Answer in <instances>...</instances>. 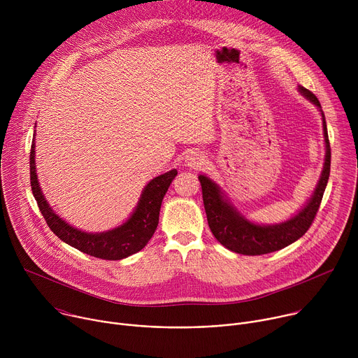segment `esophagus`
I'll list each match as a JSON object with an SVG mask.
<instances>
[{
	"instance_id": "obj_1",
	"label": "esophagus",
	"mask_w": 358,
	"mask_h": 358,
	"mask_svg": "<svg viewBox=\"0 0 358 358\" xmlns=\"http://www.w3.org/2000/svg\"><path fill=\"white\" fill-rule=\"evenodd\" d=\"M207 163V156L201 150H189L185 155V164L189 169H199Z\"/></svg>"
}]
</instances>
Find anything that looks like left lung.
Returning <instances> with one entry per match:
<instances>
[{
  "label": "left lung",
  "instance_id": "left-lung-1",
  "mask_svg": "<svg viewBox=\"0 0 358 358\" xmlns=\"http://www.w3.org/2000/svg\"><path fill=\"white\" fill-rule=\"evenodd\" d=\"M297 89L301 96H304L319 109L322 115L326 156L320 178L312 196L293 217L279 224L265 225L252 222L232 206L224 189L214 180H211L206 174L198 176L202 188L203 208H206L210 229L217 241L232 252L253 257V255H265L283 249L308 232L319 211L330 176L331 152L327 126L319 99L303 86H299Z\"/></svg>",
  "mask_w": 358,
  "mask_h": 358
}]
</instances>
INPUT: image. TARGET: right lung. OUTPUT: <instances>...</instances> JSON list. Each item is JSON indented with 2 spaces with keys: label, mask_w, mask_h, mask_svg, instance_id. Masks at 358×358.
I'll return each instance as SVG.
<instances>
[{
  "label": "right lung",
  "mask_w": 358,
  "mask_h": 358,
  "mask_svg": "<svg viewBox=\"0 0 358 358\" xmlns=\"http://www.w3.org/2000/svg\"><path fill=\"white\" fill-rule=\"evenodd\" d=\"M29 173L32 194L50 231L65 243L76 248L78 250L87 253L90 257L106 261L124 259L130 257V255L137 253L147 245L152 234L157 229L163 198L171 181L177 176V170L173 169L150 180L148 184L143 188L131 215L122 225L103 232H86L62 220L46 201L36 176L35 134L29 155Z\"/></svg>",
  "instance_id": "right-lung-1"
}]
</instances>
